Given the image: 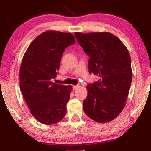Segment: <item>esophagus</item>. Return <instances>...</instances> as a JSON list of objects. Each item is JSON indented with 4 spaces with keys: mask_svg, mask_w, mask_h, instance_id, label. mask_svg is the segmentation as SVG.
<instances>
[{
    "mask_svg": "<svg viewBox=\"0 0 151 151\" xmlns=\"http://www.w3.org/2000/svg\"><path fill=\"white\" fill-rule=\"evenodd\" d=\"M79 88L78 85H74L73 86V90H76V89H78Z\"/></svg>",
    "mask_w": 151,
    "mask_h": 151,
    "instance_id": "obj_1",
    "label": "esophagus"
}]
</instances>
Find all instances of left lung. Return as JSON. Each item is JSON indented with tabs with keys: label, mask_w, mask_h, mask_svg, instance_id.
<instances>
[{
	"label": "left lung",
	"mask_w": 151,
	"mask_h": 151,
	"mask_svg": "<svg viewBox=\"0 0 151 151\" xmlns=\"http://www.w3.org/2000/svg\"><path fill=\"white\" fill-rule=\"evenodd\" d=\"M75 36L89 56V73L99 77L87 86L84 111L98 123H108L123 110L129 95L132 78L129 52L111 33L75 32Z\"/></svg>",
	"instance_id": "obj_1"
}]
</instances>
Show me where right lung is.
Returning a JSON list of instances; mask_svg holds the SVG:
<instances>
[{
    "label": "right lung",
    "instance_id": "obj_1",
    "mask_svg": "<svg viewBox=\"0 0 151 151\" xmlns=\"http://www.w3.org/2000/svg\"><path fill=\"white\" fill-rule=\"evenodd\" d=\"M75 43L71 33L44 32L28 47L21 64L20 89L32 115L40 123L55 124L65 116L71 86L57 84L62 56Z\"/></svg>",
    "mask_w": 151,
    "mask_h": 151
}]
</instances>
